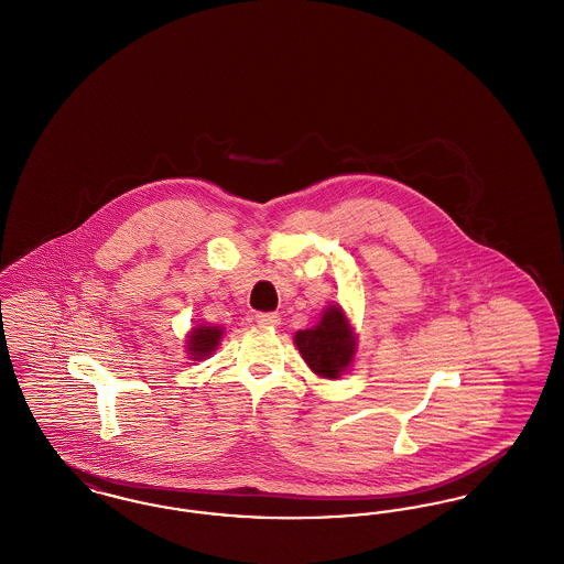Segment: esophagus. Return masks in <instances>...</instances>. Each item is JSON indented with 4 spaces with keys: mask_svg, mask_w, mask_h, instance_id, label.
I'll return each mask as SVG.
<instances>
[{
    "mask_svg": "<svg viewBox=\"0 0 564 564\" xmlns=\"http://www.w3.org/2000/svg\"><path fill=\"white\" fill-rule=\"evenodd\" d=\"M256 322L260 325H267V327H276L281 323V317L276 313H258Z\"/></svg>",
    "mask_w": 564,
    "mask_h": 564,
    "instance_id": "1",
    "label": "esophagus"
}]
</instances>
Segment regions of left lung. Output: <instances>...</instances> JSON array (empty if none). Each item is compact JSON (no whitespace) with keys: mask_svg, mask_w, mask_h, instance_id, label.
I'll list each match as a JSON object with an SVG mask.
<instances>
[{"mask_svg":"<svg viewBox=\"0 0 564 564\" xmlns=\"http://www.w3.org/2000/svg\"><path fill=\"white\" fill-rule=\"evenodd\" d=\"M294 345L313 375L336 380L355 361L357 334L345 308L340 304H329L323 308L317 325L295 332Z\"/></svg>","mask_w":564,"mask_h":564,"instance_id":"left-lung-1","label":"left lung"}]
</instances>
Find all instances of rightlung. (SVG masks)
<instances>
[{"label": "right lung", "mask_w": 564, "mask_h": 564, "mask_svg": "<svg viewBox=\"0 0 564 564\" xmlns=\"http://www.w3.org/2000/svg\"><path fill=\"white\" fill-rule=\"evenodd\" d=\"M224 338V327L209 325V323H198L194 325L186 336V352L192 361H203L214 355L215 349L219 347Z\"/></svg>", "instance_id": "1"}]
</instances>
